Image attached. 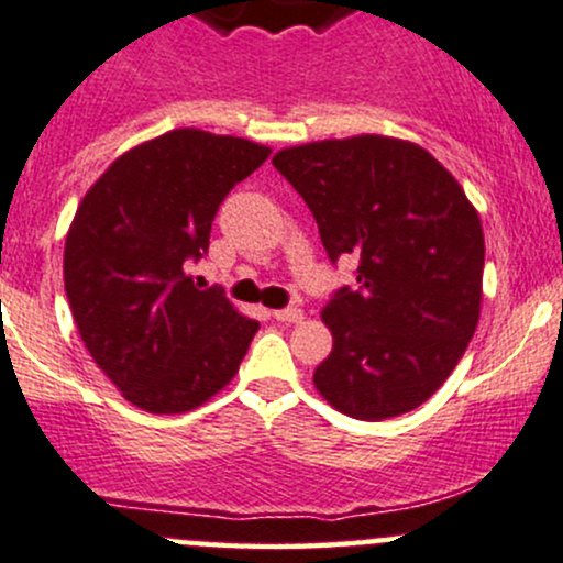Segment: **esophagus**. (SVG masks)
<instances>
[{"label": "esophagus", "mask_w": 563, "mask_h": 563, "mask_svg": "<svg viewBox=\"0 0 563 563\" xmlns=\"http://www.w3.org/2000/svg\"><path fill=\"white\" fill-rule=\"evenodd\" d=\"M272 318H275V321H280V323H301L305 312H301L299 307H286V310L272 312Z\"/></svg>", "instance_id": "1"}]
</instances>
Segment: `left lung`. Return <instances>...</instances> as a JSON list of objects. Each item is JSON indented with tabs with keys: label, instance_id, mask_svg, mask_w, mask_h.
<instances>
[{
	"label": "left lung",
	"instance_id": "left-lung-1",
	"mask_svg": "<svg viewBox=\"0 0 563 563\" xmlns=\"http://www.w3.org/2000/svg\"><path fill=\"white\" fill-rule=\"evenodd\" d=\"M275 169L310 207L329 258L356 256L321 318L331 353L312 375L334 410L386 421L421 407L464 356L483 299L481 216L416 142L361 134L286 147Z\"/></svg>",
	"mask_w": 563,
	"mask_h": 563
}]
</instances>
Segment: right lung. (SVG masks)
<instances>
[{"mask_svg": "<svg viewBox=\"0 0 563 563\" xmlns=\"http://www.w3.org/2000/svg\"><path fill=\"white\" fill-rule=\"evenodd\" d=\"M269 156L258 142L175 129L110 164L75 212L64 288L80 340L123 399L173 416L227 386L258 321L186 275L218 207Z\"/></svg>", "mask_w": 563, "mask_h": 563, "instance_id": "1", "label": "right lung"}]
</instances>
